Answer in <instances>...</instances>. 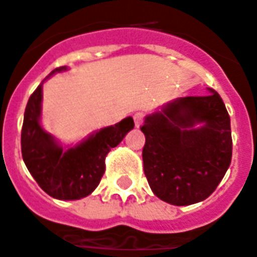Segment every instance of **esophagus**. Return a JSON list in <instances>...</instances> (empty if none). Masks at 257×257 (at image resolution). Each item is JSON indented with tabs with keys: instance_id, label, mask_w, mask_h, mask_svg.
<instances>
[{
	"instance_id": "esophagus-1",
	"label": "esophagus",
	"mask_w": 257,
	"mask_h": 257,
	"mask_svg": "<svg viewBox=\"0 0 257 257\" xmlns=\"http://www.w3.org/2000/svg\"><path fill=\"white\" fill-rule=\"evenodd\" d=\"M143 119H144V114L143 113H136L134 115V121H135V125H136V128H139L142 123H143Z\"/></svg>"
}]
</instances>
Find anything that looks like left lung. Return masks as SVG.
<instances>
[{"label": "left lung", "instance_id": "obj_1", "mask_svg": "<svg viewBox=\"0 0 257 257\" xmlns=\"http://www.w3.org/2000/svg\"><path fill=\"white\" fill-rule=\"evenodd\" d=\"M163 104L144 118V174L151 191L173 206L206 200L231 162L230 117L212 88Z\"/></svg>", "mask_w": 257, "mask_h": 257}]
</instances>
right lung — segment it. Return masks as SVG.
Masks as SVG:
<instances>
[{
    "instance_id": "1",
    "label": "right lung",
    "mask_w": 257,
    "mask_h": 257,
    "mask_svg": "<svg viewBox=\"0 0 257 257\" xmlns=\"http://www.w3.org/2000/svg\"><path fill=\"white\" fill-rule=\"evenodd\" d=\"M66 69V66H60L49 76ZM42 84L30 96L24 111L23 161L47 195L58 200H79L99 185L106 169V155L134 129V118L126 117L115 125L95 131L73 147H64L41 125Z\"/></svg>"
}]
</instances>
